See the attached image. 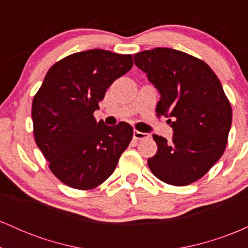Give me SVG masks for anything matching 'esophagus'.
<instances>
[{
    "label": "esophagus",
    "mask_w": 248,
    "mask_h": 248,
    "mask_svg": "<svg viewBox=\"0 0 248 248\" xmlns=\"http://www.w3.org/2000/svg\"><path fill=\"white\" fill-rule=\"evenodd\" d=\"M148 136L149 135L146 133L139 132V130H134V139H135V140H143V139H147Z\"/></svg>",
    "instance_id": "obj_1"
}]
</instances>
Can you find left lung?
<instances>
[{
  "instance_id": "obj_1",
  "label": "left lung",
  "mask_w": 248,
  "mask_h": 248,
  "mask_svg": "<svg viewBox=\"0 0 248 248\" xmlns=\"http://www.w3.org/2000/svg\"><path fill=\"white\" fill-rule=\"evenodd\" d=\"M135 65L161 93L157 115L171 118L173 136L154 134L157 153L148 167L160 181L189 186L209 171L225 152L232 108L218 77L202 59L169 47L134 56Z\"/></svg>"
}]
</instances>
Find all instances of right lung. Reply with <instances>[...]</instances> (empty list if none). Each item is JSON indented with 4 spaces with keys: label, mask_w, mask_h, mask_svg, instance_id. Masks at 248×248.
Instances as JSON below:
<instances>
[{
    "label": "right lung",
    "mask_w": 248,
    "mask_h": 248,
    "mask_svg": "<svg viewBox=\"0 0 248 248\" xmlns=\"http://www.w3.org/2000/svg\"><path fill=\"white\" fill-rule=\"evenodd\" d=\"M132 67V55L94 49L72 53L47 71L32 100L33 136L50 170L66 186H100L132 141L129 124L109 127L93 115L107 88Z\"/></svg>",
    "instance_id": "right-lung-1"
}]
</instances>
